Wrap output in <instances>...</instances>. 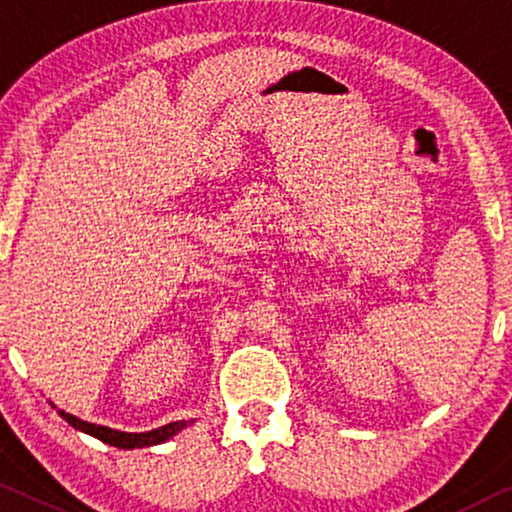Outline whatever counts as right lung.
<instances>
[{
    "label": "right lung",
    "instance_id": "add662e5",
    "mask_svg": "<svg viewBox=\"0 0 512 512\" xmlns=\"http://www.w3.org/2000/svg\"><path fill=\"white\" fill-rule=\"evenodd\" d=\"M64 419L70 423V426L86 432V435L100 439V442H105L109 446H116V448H141V446H153V444H162L167 442L169 437H174L178 430H183L187 426V421H174L169 423V426H162L157 430L151 432H119V430H112V428H105V426H93V423H86L82 419H75L73 414H66V412H59Z\"/></svg>",
    "mask_w": 512,
    "mask_h": 512
}]
</instances>
